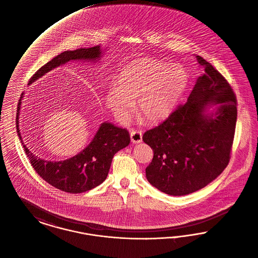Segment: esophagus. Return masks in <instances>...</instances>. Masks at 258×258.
I'll use <instances>...</instances> for the list:
<instances>
[{
  "mask_svg": "<svg viewBox=\"0 0 258 258\" xmlns=\"http://www.w3.org/2000/svg\"><path fill=\"white\" fill-rule=\"evenodd\" d=\"M131 139L134 143H139L142 141V133L140 131H132L131 132Z\"/></svg>",
  "mask_w": 258,
  "mask_h": 258,
  "instance_id": "1",
  "label": "esophagus"
}]
</instances>
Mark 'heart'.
Here are the masks:
<instances>
[{
	"instance_id": "heart-1",
	"label": "heart",
	"mask_w": 258,
	"mask_h": 258,
	"mask_svg": "<svg viewBox=\"0 0 258 258\" xmlns=\"http://www.w3.org/2000/svg\"><path fill=\"white\" fill-rule=\"evenodd\" d=\"M188 82V73L180 64L138 58L124 67L118 86L107 91L105 101L118 119L127 121L137 99L139 116L145 121H158L172 111Z\"/></svg>"
}]
</instances>
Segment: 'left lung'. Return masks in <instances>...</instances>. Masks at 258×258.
<instances>
[{"label":"left lung","mask_w":258,"mask_h":258,"mask_svg":"<svg viewBox=\"0 0 258 258\" xmlns=\"http://www.w3.org/2000/svg\"><path fill=\"white\" fill-rule=\"evenodd\" d=\"M204 69L187 101L164 121L145 132L153 150L146 177L160 191L183 196L204 188L227 167L237 121V98L227 80L211 63L196 55ZM209 104L219 105L213 117Z\"/></svg>","instance_id":"obj_1"}]
</instances>
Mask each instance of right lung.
<instances>
[{"label": "right lung", "instance_id": "add662e5", "mask_svg": "<svg viewBox=\"0 0 258 258\" xmlns=\"http://www.w3.org/2000/svg\"><path fill=\"white\" fill-rule=\"evenodd\" d=\"M100 53L98 46L66 50L41 67L31 77L29 84L65 62L77 59L95 60L100 56ZM20 104L21 98L17 106L16 131L31 166L45 181L63 192L83 193L101 184L106 179L114 155L130 144L131 137L125 128L115 126L110 122H103L90 145L73 158L60 162L40 159L26 147L21 139L18 128Z\"/></svg>", "mask_w": 258, "mask_h": 258}]
</instances>
